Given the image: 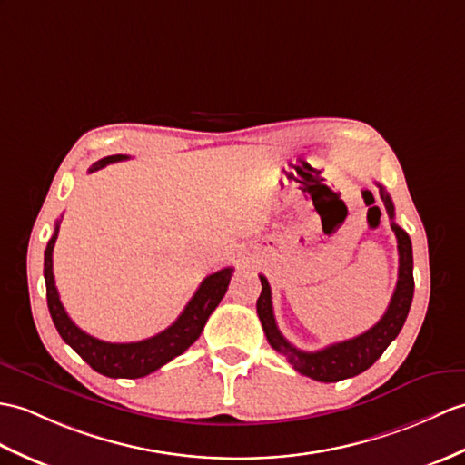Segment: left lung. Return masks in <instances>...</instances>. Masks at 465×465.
<instances>
[{
    "label": "left lung",
    "instance_id": "obj_1",
    "mask_svg": "<svg viewBox=\"0 0 465 465\" xmlns=\"http://www.w3.org/2000/svg\"><path fill=\"white\" fill-rule=\"evenodd\" d=\"M379 188L384 208L388 215H391V220H394V203L381 183ZM392 232L398 242V282L391 299V305H388L382 319L366 332L359 334V337L329 344V347L315 352L295 349L293 344L283 337L282 331L277 329L272 303V287H269L263 275H259V279H262V295L257 299V315L259 321H262L263 332L269 344H272L279 354H283L287 362L293 366L297 372L319 382H339L344 379H352V376L371 369V366L381 359L388 344H391L398 337V332L402 331L414 297L412 242H410L408 233L396 222H392Z\"/></svg>",
    "mask_w": 465,
    "mask_h": 465
}]
</instances>
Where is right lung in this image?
Masks as SVG:
<instances>
[{
  "label": "right lung",
  "mask_w": 465,
  "mask_h": 465,
  "mask_svg": "<svg viewBox=\"0 0 465 465\" xmlns=\"http://www.w3.org/2000/svg\"><path fill=\"white\" fill-rule=\"evenodd\" d=\"M121 160H128V156H106L99 162H94L89 172L104 168L106 164H113V162ZM57 233L59 220L55 223V233L51 235V240L45 247V262H43V275H45L47 307L51 312V319L55 322V329L59 331L61 339L67 342L93 371L109 376V379H143V376L158 371L160 366H164L172 359L180 356L200 337L208 317L212 315L213 309L220 305L225 291H228L230 279L233 275V267H225L208 275L198 287L196 293H193V297L188 301V305L183 307L182 315L172 322L168 329L154 334V337L138 342H106L91 337V334H86L74 325L61 303L59 291L55 287V277H53V247H55Z\"/></svg>",
  "instance_id": "obj_1"
}]
</instances>
